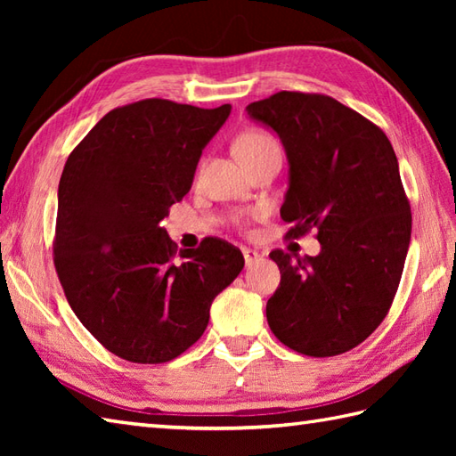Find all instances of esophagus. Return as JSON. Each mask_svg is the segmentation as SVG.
<instances>
[{"label":"esophagus","instance_id":"1","mask_svg":"<svg viewBox=\"0 0 456 456\" xmlns=\"http://www.w3.org/2000/svg\"><path fill=\"white\" fill-rule=\"evenodd\" d=\"M243 256H245V265L250 268V266H255L258 260H260V255L256 253V250H253V248H247V247H243Z\"/></svg>","mask_w":456,"mask_h":456}]
</instances>
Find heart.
Instances as JSON below:
<instances>
[{"instance_id":"obj_1","label":"heart","mask_w":456,"mask_h":456,"mask_svg":"<svg viewBox=\"0 0 456 456\" xmlns=\"http://www.w3.org/2000/svg\"><path fill=\"white\" fill-rule=\"evenodd\" d=\"M276 141L270 137L268 133L260 131V129H247L237 137L235 141V151L239 154L240 160H247L250 157H255L256 152L274 144ZM266 216V211L263 208H255V209H247V211H237L233 216L235 225L240 229H247L250 223L263 219Z\"/></svg>"}]
</instances>
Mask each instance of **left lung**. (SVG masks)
<instances>
[{"instance_id":"left-lung-1","label":"left lung","mask_w":456,"mask_h":456,"mask_svg":"<svg viewBox=\"0 0 456 456\" xmlns=\"http://www.w3.org/2000/svg\"><path fill=\"white\" fill-rule=\"evenodd\" d=\"M288 154L280 216L299 239L315 229L322 253L273 250L280 286L266 319L280 343L307 356L351 351L388 315L411 237V208L386 133L323 94L278 92L247 105Z\"/></svg>"}]
</instances>
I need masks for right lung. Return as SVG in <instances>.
<instances>
[{
	"label": "right lung",
	"instance_id": "right-lung-1",
	"mask_svg": "<svg viewBox=\"0 0 456 456\" xmlns=\"http://www.w3.org/2000/svg\"><path fill=\"white\" fill-rule=\"evenodd\" d=\"M231 105L149 98L111 110L68 157L58 183L54 268L82 325L115 356L160 364L198 341L209 307L245 266L206 237L178 250L160 221L186 196Z\"/></svg>",
	"mask_w": 456,
	"mask_h": 456
}]
</instances>
